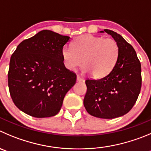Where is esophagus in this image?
<instances>
[{"mask_svg": "<svg viewBox=\"0 0 151 151\" xmlns=\"http://www.w3.org/2000/svg\"><path fill=\"white\" fill-rule=\"evenodd\" d=\"M77 82H83V81H84L83 78L81 77H80V76H77Z\"/></svg>", "mask_w": 151, "mask_h": 151, "instance_id": "obj_1", "label": "esophagus"}]
</instances>
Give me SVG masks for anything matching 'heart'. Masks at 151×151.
<instances>
[{"mask_svg":"<svg viewBox=\"0 0 151 151\" xmlns=\"http://www.w3.org/2000/svg\"><path fill=\"white\" fill-rule=\"evenodd\" d=\"M119 47L111 38L104 39L91 34L74 39L72 48L65 46L62 57L65 68L73 71L82 64L83 73H91L95 78H101L112 71L118 61Z\"/></svg>","mask_w":151,"mask_h":151,"instance_id":"b5f03b06","label":"heart"}]
</instances>
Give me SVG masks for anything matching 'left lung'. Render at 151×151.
Here are the masks:
<instances>
[{"label": "left lung", "mask_w": 151, "mask_h": 151, "mask_svg": "<svg viewBox=\"0 0 151 151\" xmlns=\"http://www.w3.org/2000/svg\"><path fill=\"white\" fill-rule=\"evenodd\" d=\"M116 41L119 56L114 68L99 80H86L87 91L83 101L88 114L111 119L125 115L134 106L142 86L141 63L136 50L121 35L104 29Z\"/></svg>", "instance_id": "8db88e82"}]
</instances>
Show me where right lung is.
I'll return each instance as SVG.
<instances>
[{
	"instance_id": "right-lung-1",
	"label": "right lung",
	"mask_w": 151,
	"mask_h": 151,
	"mask_svg": "<svg viewBox=\"0 0 151 151\" xmlns=\"http://www.w3.org/2000/svg\"><path fill=\"white\" fill-rule=\"evenodd\" d=\"M70 37L42 30L21 42L11 56L8 86L14 104L35 118L54 116L76 74L64 65L62 50Z\"/></svg>"
}]
</instances>
